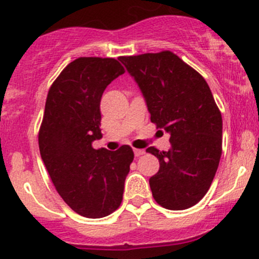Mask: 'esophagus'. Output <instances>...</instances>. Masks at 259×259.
Listing matches in <instances>:
<instances>
[{"instance_id": "obj_1", "label": "esophagus", "mask_w": 259, "mask_h": 259, "mask_svg": "<svg viewBox=\"0 0 259 259\" xmlns=\"http://www.w3.org/2000/svg\"><path fill=\"white\" fill-rule=\"evenodd\" d=\"M144 153H145L144 149H134L135 156H140V155H143V154H144Z\"/></svg>"}]
</instances>
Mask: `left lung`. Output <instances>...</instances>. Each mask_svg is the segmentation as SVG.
Here are the masks:
<instances>
[{
	"label": "left lung",
	"mask_w": 259,
	"mask_h": 259,
	"mask_svg": "<svg viewBox=\"0 0 259 259\" xmlns=\"http://www.w3.org/2000/svg\"><path fill=\"white\" fill-rule=\"evenodd\" d=\"M142 91L151 122L170 135V149H146L160 168L149 179L155 202L170 210L197 204L209 189L222 155V115L207 81L170 51L122 56Z\"/></svg>",
	"instance_id": "1"
}]
</instances>
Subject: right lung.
I'll return each instance as SVG.
<instances>
[{"mask_svg":"<svg viewBox=\"0 0 259 259\" xmlns=\"http://www.w3.org/2000/svg\"><path fill=\"white\" fill-rule=\"evenodd\" d=\"M124 74L115 59L79 57L50 88L38 133L44 164L64 202L86 218H103L119 208L134 153L93 148L103 138L100 101L111 81Z\"/></svg>","mask_w":259,"mask_h":259,"instance_id":"1","label":"right lung"}]
</instances>
